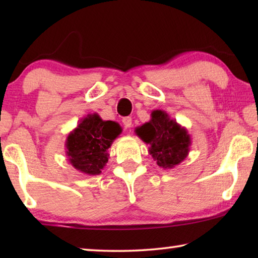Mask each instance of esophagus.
<instances>
[{"label":"esophagus","mask_w":258,"mask_h":258,"mask_svg":"<svg viewBox=\"0 0 258 258\" xmlns=\"http://www.w3.org/2000/svg\"><path fill=\"white\" fill-rule=\"evenodd\" d=\"M123 124L126 128H130L132 126V118L131 117H125V118H123Z\"/></svg>","instance_id":"obj_1"}]
</instances>
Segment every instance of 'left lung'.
Segmentation results:
<instances>
[{"mask_svg":"<svg viewBox=\"0 0 258 258\" xmlns=\"http://www.w3.org/2000/svg\"><path fill=\"white\" fill-rule=\"evenodd\" d=\"M135 134L149 146V154L164 169L175 167L189 155L191 138L187 130L164 110H152L151 119L135 128Z\"/></svg>","mask_w":258,"mask_h":258,"instance_id":"8db88e82","label":"left lung"}]
</instances>
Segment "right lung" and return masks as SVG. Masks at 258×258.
I'll use <instances>...</instances> for the list:
<instances>
[{"mask_svg":"<svg viewBox=\"0 0 258 258\" xmlns=\"http://www.w3.org/2000/svg\"><path fill=\"white\" fill-rule=\"evenodd\" d=\"M121 131L116 121L103 120L97 112L89 113L66 139L68 161L78 172L99 175L108 163V149Z\"/></svg>","mask_w":258,"mask_h":258,"instance_id":"1","label":"right lung"}]
</instances>
